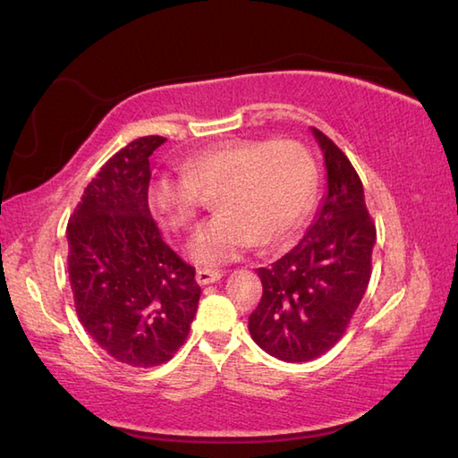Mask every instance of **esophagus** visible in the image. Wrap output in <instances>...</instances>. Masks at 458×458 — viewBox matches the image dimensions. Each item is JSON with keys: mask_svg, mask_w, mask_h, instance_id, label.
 Masks as SVG:
<instances>
[{"mask_svg": "<svg viewBox=\"0 0 458 458\" xmlns=\"http://www.w3.org/2000/svg\"><path fill=\"white\" fill-rule=\"evenodd\" d=\"M220 277H222V272H218V270H206V267H200V270L196 272V282H199L200 285H208V284L218 282Z\"/></svg>", "mask_w": 458, "mask_h": 458, "instance_id": "1", "label": "esophagus"}]
</instances>
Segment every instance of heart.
Listing matches in <instances>:
<instances>
[{
    "instance_id": "1",
    "label": "heart",
    "mask_w": 458,
    "mask_h": 458,
    "mask_svg": "<svg viewBox=\"0 0 458 458\" xmlns=\"http://www.w3.org/2000/svg\"><path fill=\"white\" fill-rule=\"evenodd\" d=\"M214 194L220 210L196 230L188 256L216 267L252 248L276 244L298 230L316 196V165L298 142L232 140L200 150L186 160L184 174H158L148 184V206L160 226L186 230Z\"/></svg>"
}]
</instances>
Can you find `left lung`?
Returning a JSON list of instances; mask_svg holds the SVG:
<instances>
[{
	"mask_svg": "<svg viewBox=\"0 0 458 458\" xmlns=\"http://www.w3.org/2000/svg\"><path fill=\"white\" fill-rule=\"evenodd\" d=\"M311 132L327 191L300 244L256 270L264 293L248 319L254 342L288 363L316 360L342 339L369 284L375 246L360 174L334 140Z\"/></svg>",
	"mask_w": 458,
	"mask_h": 458,
	"instance_id": "8db88e82",
	"label": "left lung"
}]
</instances>
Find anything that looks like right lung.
Masks as SVG:
<instances>
[{
    "mask_svg": "<svg viewBox=\"0 0 458 458\" xmlns=\"http://www.w3.org/2000/svg\"><path fill=\"white\" fill-rule=\"evenodd\" d=\"M165 137L113 155L69 218V282L79 321L98 347L131 367L166 363L199 310L194 267L165 244L148 210V158Z\"/></svg>",
    "mask_w": 458,
    "mask_h": 458,
    "instance_id": "1",
    "label": "right lung"
}]
</instances>
